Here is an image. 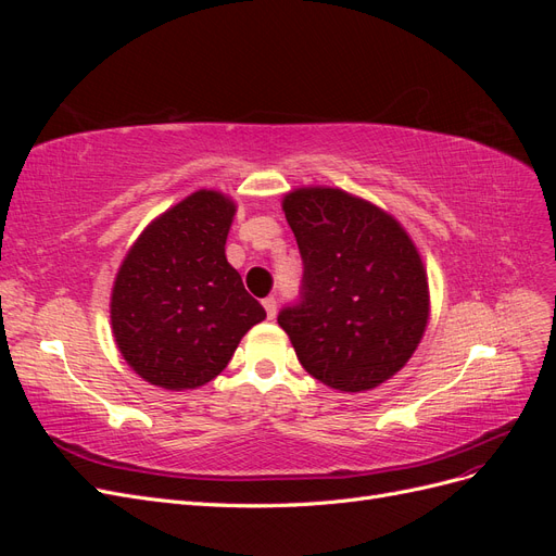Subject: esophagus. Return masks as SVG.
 Here are the masks:
<instances>
[{"label": "esophagus", "mask_w": 556, "mask_h": 556, "mask_svg": "<svg viewBox=\"0 0 556 556\" xmlns=\"http://www.w3.org/2000/svg\"><path fill=\"white\" fill-rule=\"evenodd\" d=\"M262 304H264L266 317H268V319H274V317H276V311H278V301H276L274 296H266V299L262 301Z\"/></svg>", "instance_id": "obj_1"}]
</instances>
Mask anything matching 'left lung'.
<instances>
[{
	"label": "left lung",
	"instance_id": "left-lung-1",
	"mask_svg": "<svg viewBox=\"0 0 556 556\" xmlns=\"http://www.w3.org/2000/svg\"><path fill=\"white\" fill-rule=\"evenodd\" d=\"M282 211L304 278L278 325L313 378L341 392L374 390L410 359L425 333L422 260L392 215L348 192L296 190Z\"/></svg>",
	"mask_w": 556,
	"mask_h": 556
}]
</instances>
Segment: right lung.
Instances as JSON below:
<instances>
[{"label": "right lung", "mask_w": 556, "mask_h": 556, "mask_svg": "<svg viewBox=\"0 0 556 556\" xmlns=\"http://www.w3.org/2000/svg\"><path fill=\"white\" fill-rule=\"evenodd\" d=\"M233 211L220 192L190 194L148 225L117 271L115 343L150 384L176 392L206 384L266 317L225 257Z\"/></svg>", "instance_id": "add662e5"}]
</instances>
